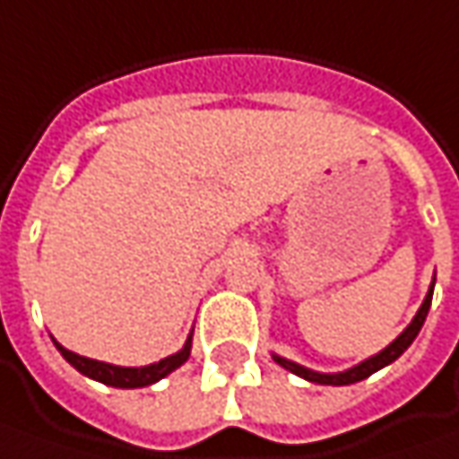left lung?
I'll return each mask as SVG.
<instances>
[{
  "label": "left lung",
  "instance_id": "1",
  "mask_svg": "<svg viewBox=\"0 0 459 459\" xmlns=\"http://www.w3.org/2000/svg\"><path fill=\"white\" fill-rule=\"evenodd\" d=\"M432 292H435V284L429 287V294H427V299H424V305L419 307L417 317L411 320V325L403 330L399 338L394 340L391 345H388L386 351H381L378 356L368 358V360H363L360 366L356 368H351V371L345 373H315V371H307V368H302V366H297L292 360H284V358L274 356L279 366H284L287 371L297 373V376H302V378H307L312 384H325V386H348V384H356V381H363V378H368L371 373H376L378 368H384L388 363H394L396 358L402 356L403 351L414 342V338L419 335V330H421V325L427 320V312H429V305H432Z\"/></svg>",
  "mask_w": 459,
  "mask_h": 459
}]
</instances>
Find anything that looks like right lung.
Returning a JSON list of instances; mask_svg holds the SVG:
<instances>
[{
  "label": "right lung",
  "mask_w": 459,
  "mask_h": 459,
  "mask_svg": "<svg viewBox=\"0 0 459 459\" xmlns=\"http://www.w3.org/2000/svg\"><path fill=\"white\" fill-rule=\"evenodd\" d=\"M190 342H193V338H187V342H185V348H182L180 353L165 358V360H160V363L144 366V368H121V366H108V363H101V360H91V358L71 353V351H65V348H63V345H57V342L56 345H57V351H60V356L65 358L75 371H81L83 376H88V378H96V381H101V384H106V386L139 388V386H150V384H154V381L165 378L167 373H172L175 368H180L182 363L187 360V356H190Z\"/></svg>",
  "instance_id": "1"
}]
</instances>
